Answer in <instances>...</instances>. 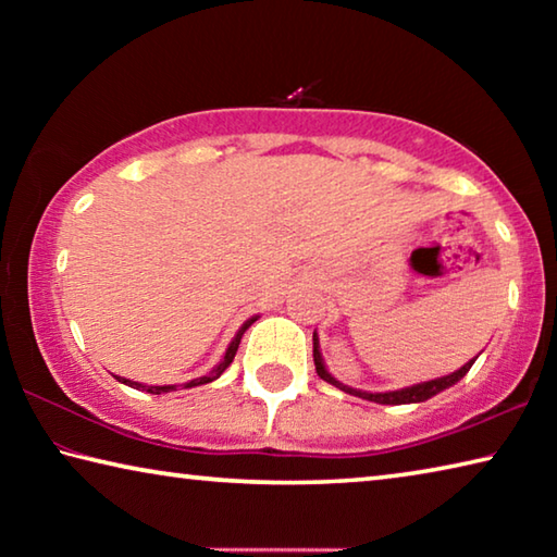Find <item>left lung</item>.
Masks as SVG:
<instances>
[{
    "instance_id": "8db88e82",
    "label": "left lung",
    "mask_w": 557,
    "mask_h": 557,
    "mask_svg": "<svg viewBox=\"0 0 557 557\" xmlns=\"http://www.w3.org/2000/svg\"><path fill=\"white\" fill-rule=\"evenodd\" d=\"M476 356L471 358V361H467L465 366H461L459 371L455 373H447V375H440V379H432V381H422V383H414V385H408V388H398V391H385V393H371V391H358V388H351V385H346L342 381H336L332 373L326 371L324 366V358H322V351H319V336L314 332V366H317V373L319 379H324L326 383L336 385L338 391H344L348 395H358V398L363 400H371V403H381V405H410V403H425L430 400L432 395H437L442 391L451 388V385L459 383L465 375L469 373L471 366H474Z\"/></svg>"
}]
</instances>
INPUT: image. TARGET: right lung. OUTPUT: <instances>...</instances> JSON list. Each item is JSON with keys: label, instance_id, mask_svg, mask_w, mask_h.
<instances>
[{"label": "right lung", "instance_id": "right-lung-1", "mask_svg": "<svg viewBox=\"0 0 557 557\" xmlns=\"http://www.w3.org/2000/svg\"><path fill=\"white\" fill-rule=\"evenodd\" d=\"M258 317H250L248 322H245L240 329H238V334L233 336V342L228 344V348H225V354H223V358H221V363L215 366V369L209 373V375H201V379H194V381H188V383H184V388H196V385H206V383H213L215 379H221L223 375V371L228 369V366L233 363V358H235V351H238V344H240V338H243V334H245V329H248L252 322H256ZM115 379L120 381V383H125V385H129V388H137V391H145V393H152V395H162V393H172V391H176V385H145V383H137V381H129V379H122V375H115Z\"/></svg>", "mask_w": 557, "mask_h": 557}]
</instances>
